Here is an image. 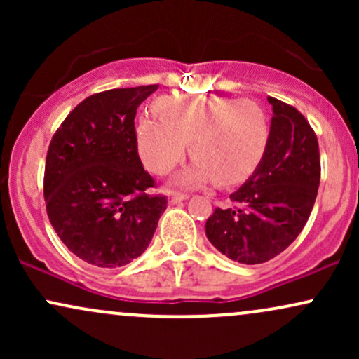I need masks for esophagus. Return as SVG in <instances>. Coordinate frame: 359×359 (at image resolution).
<instances>
[{"label":"esophagus","mask_w":359,"mask_h":359,"mask_svg":"<svg viewBox=\"0 0 359 359\" xmlns=\"http://www.w3.org/2000/svg\"><path fill=\"white\" fill-rule=\"evenodd\" d=\"M185 199H189L187 194L174 192V194H172V196H170V203H172V204H177V203H180V201H185Z\"/></svg>","instance_id":"obj_1"}]
</instances>
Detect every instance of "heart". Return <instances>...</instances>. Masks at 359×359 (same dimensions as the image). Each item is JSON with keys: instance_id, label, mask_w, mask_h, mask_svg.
<instances>
[{"instance_id": "obj_1", "label": "heart", "mask_w": 359, "mask_h": 359, "mask_svg": "<svg viewBox=\"0 0 359 359\" xmlns=\"http://www.w3.org/2000/svg\"><path fill=\"white\" fill-rule=\"evenodd\" d=\"M160 116L137 119L138 154L154 174H165L182 160L190 142L194 160L177 177L182 185L216 179L219 185L245 182L269 147V116L257 102L238 97L167 96L156 101Z\"/></svg>"}]
</instances>
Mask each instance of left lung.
Masks as SVG:
<instances>
[{
    "label": "left lung",
    "mask_w": 359,
    "mask_h": 359,
    "mask_svg": "<svg viewBox=\"0 0 359 359\" xmlns=\"http://www.w3.org/2000/svg\"><path fill=\"white\" fill-rule=\"evenodd\" d=\"M273 109L265 155L234 191L228 209L217 208L205 236L229 259L258 265L275 258L299 236L314 208L320 182L319 143L294 106L269 97Z\"/></svg>",
    "instance_id": "8db88e82"
}]
</instances>
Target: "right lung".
<instances>
[{
  "instance_id": "add662e5",
  "label": "right lung",
  "mask_w": 359,
  "mask_h": 359,
  "mask_svg": "<svg viewBox=\"0 0 359 359\" xmlns=\"http://www.w3.org/2000/svg\"><path fill=\"white\" fill-rule=\"evenodd\" d=\"M158 86L93 94L53 135L43 196L59 238L76 257L101 269L138 258L150 245L163 196H148L154 179L138 156L135 116Z\"/></svg>"
}]
</instances>
